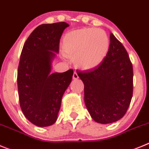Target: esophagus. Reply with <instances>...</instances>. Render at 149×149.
Here are the masks:
<instances>
[{"mask_svg":"<svg viewBox=\"0 0 149 149\" xmlns=\"http://www.w3.org/2000/svg\"><path fill=\"white\" fill-rule=\"evenodd\" d=\"M73 79L74 80H76V79H79V76H78V74L76 73V72H74V73H73Z\"/></svg>","mask_w":149,"mask_h":149,"instance_id":"1","label":"esophagus"}]
</instances>
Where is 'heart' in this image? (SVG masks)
I'll list each match as a JSON object with an SVG mask.
<instances>
[{"mask_svg":"<svg viewBox=\"0 0 149 149\" xmlns=\"http://www.w3.org/2000/svg\"><path fill=\"white\" fill-rule=\"evenodd\" d=\"M63 51L84 70L96 68L104 61L110 49V39L100 29L83 28L67 33L62 41Z\"/></svg>","mask_w":149,"mask_h":149,"instance_id":"1","label":"heart"}]
</instances>
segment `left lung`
I'll return each mask as SVG.
<instances>
[{"instance_id": "obj_1", "label": "left lung", "mask_w": 149, "mask_h": 149, "mask_svg": "<svg viewBox=\"0 0 149 149\" xmlns=\"http://www.w3.org/2000/svg\"><path fill=\"white\" fill-rule=\"evenodd\" d=\"M77 74L84 83V103L94 121L108 124L125 114L133 94V68L126 49L112 33L104 61Z\"/></svg>"}]
</instances>
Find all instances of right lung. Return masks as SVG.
Instances as JSON below:
<instances>
[{
  "label": "right lung",
  "instance_id": "1",
  "mask_svg": "<svg viewBox=\"0 0 149 149\" xmlns=\"http://www.w3.org/2000/svg\"><path fill=\"white\" fill-rule=\"evenodd\" d=\"M68 26L65 22L40 25L23 47L18 70L19 102L26 119L36 126L56 123L63 95L73 79L71 69L52 73L60 38Z\"/></svg>",
  "mask_w": 149,
  "mask_h": 149
}]
</instances>
